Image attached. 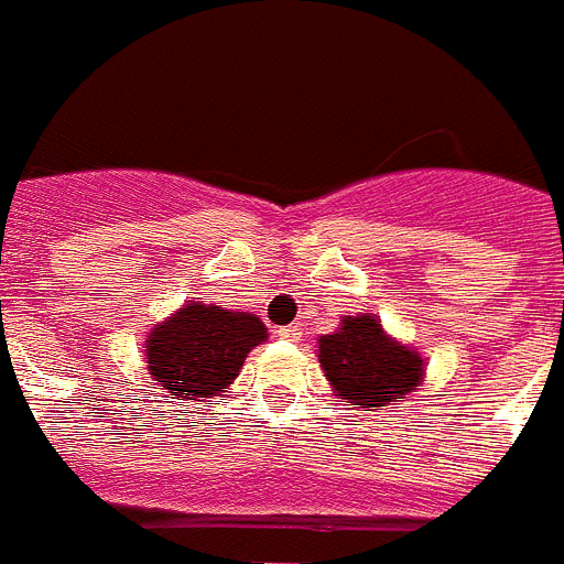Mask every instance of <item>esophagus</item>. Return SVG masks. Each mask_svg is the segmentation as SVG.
I'll return each instance as SVG.
<instances>
[{
  "label": "esophagus",
  "instance_id": "obj_1",
  "mask_svg": "<svg viewBox=\"0 0 564 564\" xmlns=\"http://www.w3.org/2000/svg\"><path fill=\"white\" fill-rule=\"evenodd\" d=\"M276 336H279V338H285V341H299V338H302V327H299V325L279 327Z\"/></svg>",
  "mask_w": 564,
  "mask_h": 564
}]
</instances>
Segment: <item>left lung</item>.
<instances>
[{
  "label": "left lung",
  "mask_w": 564,
  "mask_h": 564,
  "mask_svg": "<svg viewBox=\"0 0 564 564\" xmlns=\"http://www.w3.org/2000/svg\"><path fill=\"white\" fill-rule=\"evenodd\" d=\"M316 344L333 392L352 410L395 406L421 390L426 378L421 352L392 338L372 313L341 316V325Z\"/></svg>",
  "instance_id": "left-lung-1"
}]
</instances>
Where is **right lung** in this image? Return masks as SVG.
<instances>
[{"label": "right lung", "mask_w": 564, "mask_h": 564, "mask_svg": "<svg viewBox=\"0 0 564 564\" xmlns=\"http://www.w3.org/2000/svg\"><path fill=\"white\" fill-rule=\"evenodd\" d=\"M268 341L262 318L206 302H186L147 333V370L177 401L228 392L248 352Z\"/></svg>", "instance_id": "obj_1"}]
</instances>
